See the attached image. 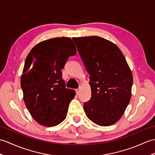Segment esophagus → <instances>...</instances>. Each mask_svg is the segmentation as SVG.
I'll return each instance as SVG.
<instances>
[{"mask_svg":"<svg viewBox=\"0 0 155 155\" xmlns=\"http://www.w3.org/2000/svg\"><path fill=\"white\" fill-rule=\"evenodd\" d=\"M79 92H80V89H79V88L76 89V93H77V94H78Z\"/></svg>","mask_w":155,"mask_h":155,"instance_id":"esophagus-1","label":"esophagus"}]
</instances>
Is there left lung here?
Listing matches in <instances>:
<instances>
[{
  "mask_svg": "<svg viewBox=\"0 0 155 155\" xmlns=\"http://www.w3.org/2000/svg\"><path fill=\"white\" fill-rule=\"evenodd\" d=\"M73 39L90 75L92 95L83 106L86 116L101 126L113 125L123 116L131 96L133 77L125 57L104 38Z\"/></svg>",
  "mask_w": 155,
  "mask_h": 155,
  "instance_id": "left-lung-1",
  "label": "left lung"
}]
</instances>
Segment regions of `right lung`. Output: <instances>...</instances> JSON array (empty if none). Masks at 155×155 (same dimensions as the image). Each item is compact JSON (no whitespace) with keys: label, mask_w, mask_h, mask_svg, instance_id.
<instances>
[{"label":"right lung","mask_w":155,"mask_h":155,"mask_svg":"<svg viewBox=\"0 0 155 155\" xmlns=\"http://www.w3.org/2000/svg\"><path fill=\"white\" fill-rule=\"evenodd\" d=\"M77 49L70 38H55L35 45L28 55L21 77L24 100L29 112L42 125L53 127L66 118L75 96L66 88L61 69Z\"/></svg>","instance_id":"add662e5"}]
</instances>
